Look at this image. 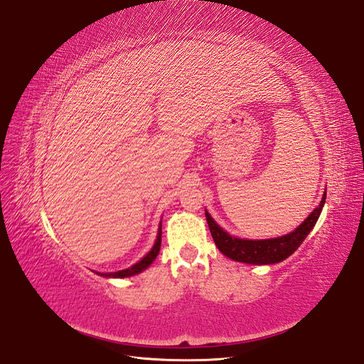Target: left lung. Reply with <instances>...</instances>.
Listing matches in <instances>:
<instances>
[{"mask_svg":"<svg viewBox=\"0 0 364 364\" xmlns=\"http://www.w3.org/2000/svg\"><path fill=\"white\" fill-rule=\"evenodd\" d=\"M324 200H326V193L323 195L320 205L309 215V218L296 228V230L276 239H265V240L237 239L225 233L208 213H205V217L217 247L225 257L239 262H246V264H258V265L276 264L292 255L301 246L304 239L309 236V233L313 230V227L316 225L320 217Z\"/></svg>","mask_w":364,"mask_h":364,"instance_id":"8db88e82","label":"left lung"}]
</instances>
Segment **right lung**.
Masks as SVG:
<instances>
[{
  "mask_svg": "<svg viewBox=\"0 0 364 364\" xmlns=\"http://www.w3.org/2000/svg\"><path fill=\"white\" fill-rule=\"evenodd\" d=\"M161 239H162V225L159 227L158 239H156V242H155V246L151 247V251H150L141 261H139L137 264H134L132 267H129V269H125V270H121V272H114V273H97V274L105 276V277H129V276L141 273V272L146 270L147 267H149L153 261H155V258L158 257L159 250H161Z\"/></svg>",
  "mask_w": 364,
  "mask_h": 364,
  "instance_id": "right-lung-1",
  "label": "right lung"
}]
</instances>
